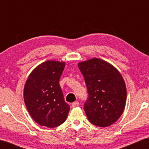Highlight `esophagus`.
<instances>
[{
	"label": "esophagus",
	"mask_w": 149,
	"mask_h": 149,
	"mask_svg": "<svg viewBox=\"0 0 149 149\" xmlns=\"http://www.w3.org/2000/svg\"><path fill=\"white\" fill-rule=\"evenodd\" d=\"M79 106V102H73L72 104V108L78 107Z\"/></svg>",
	"instance_id": "1"
}]
</instances>
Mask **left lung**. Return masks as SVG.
<instances>
[{"mask_svg": "<svg viewBox=\"0 0 149 149\" xmlns=\"http://www.w3.org/2000/svg\"><path fill=\"white\" fill-rule=\"evenodd\" d=\"M88 92L84 111L89 121L105 127L117 121L123 113L127 98L125 81L113 65L99 58L79 62Z\"/></svg>", "mask_w": 149, "mask_h": 149, "instance_id": "obj_1", "label": "left lung"}]
</instances>
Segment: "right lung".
I'll use <instances>...</instances> for the list:
<instances>
[{"instance_id":"obj_1","label":"right lung","mask_w":149,"mask_h":149,"mask_svg":"<svg viewBox=\"0 0 149 149\" xmlns=\"http://www.w3.org/2000/svg\"><path fill=\"white\" fill-rule=\"evenodd\" d=\"M65 62L48 60L36 66L26 81L24 99L28 113L42 126L56 127L66 121L70 107L59 81Z\"/></svg>"}]
</instances>
